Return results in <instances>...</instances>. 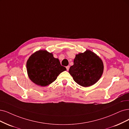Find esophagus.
Listing matches in <instances>:
<instances>
[{
    "label": "esophagus",
    "instance_id": "esophagus-1",
    "mask_svg": "<svg viewBox=\"0 0 129 129\" xmlns=\"http://www.w3.org/2000/svg\"><path fill=\"white\" fill-rule=\"evenodd\" d=\"M66 70H67V71H69V69H70V66H66Z\"/></svg>",
    "mask_w": 129,
    "mask_h": 129
}]
</instances>
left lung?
<instances>
[{
    "label": "left lung",
    "instance_id": "obj_1",
    "mask_svg": "<svg viewBox=\"0 0 129 129\" xmlns=\"http://www.w3.org/2000/svg\"><path fill=\"white\" fill-rule=\"evenodd\" d=\"M104 64L101 58L93 52L87 50L76 55L74 64L69 69V73L78 84L84 87L96 83L101 78Z\"/></svg>",
    "mask_w": 129,
    "mask_h": 129
}]
</instances>
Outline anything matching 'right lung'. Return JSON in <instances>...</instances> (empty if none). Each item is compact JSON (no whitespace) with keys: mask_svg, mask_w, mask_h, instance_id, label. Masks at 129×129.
Returning a JSON list of instances; mask_svg holds the SVG:
<instances>
[{"mask_svg":"<svg viewBox=\"0 0 129 129\" xmlns=\"http://www.w3.org/2000/svg\"><path fill=\"white\" fill-rule=\"evenodd\" d=\"M28 78L35 84L45 87L56 80L58 75L66 70L58 58L46 50H38L32 54L26 62Z\"/></svg>","mask_w":129,"mask_h":129,"instance_id":"add662e5","label":"right lung"}]
</instances>
